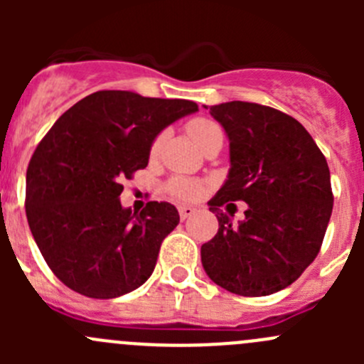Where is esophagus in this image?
Returning <instances> with one entry per match:
<instances>
[{"mask_svg":"<svg viewBox=\"0 0 364 364\" xmlns=\"http://www.w3.org/2000/svg\"><path fill=\"white\" fill-rule=\"evenodd\" d=\"M178 211H179V218L186 220L196 213V208H192V205H179Z\"/></svg>","mask_w":364,"mask_h":364,"instance_id":"34e87169","label":"esophagus"}]
</instances>
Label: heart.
<instances>
[{"mask_svg":"<svg viewBox=\"0 0 364 364\" xmlns=\"http://www.w3.org/2000/svg\"><path fill=\"white\" fill-rule=\"evenodd\" d=\"M186 132H188V135L199 148H204L213 139H223L222 127L216 121L208 119V117H196V119L188 121L186 123ZM161 142H164V135L161 134L153 139L151 146H149V156L151 159L159 156ZM165 188H167L168 196H172L174 199L193 200L200 197V193L204 192V183L199 181V179L185 178V176H174V178L168 179Z\"/></svg>","mask_w":364,"mask_h":364,"instance_id":"b5f03b06","label":"heart"}]
</instances>
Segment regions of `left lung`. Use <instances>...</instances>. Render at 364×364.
<instances>
[{"instance_id": "8db88e82", "label": "left lung", "mask_w": 364, "mask_h": 364, "mask_svg": "<svg viewBox=\"0 0 364 364\" xmlns=\"http://www.w3.org/2000/svg\"><path fill=\"white\" fill-rule=\"evenodd\" d=\"M209 112L229 135L232 167L208 203L218 232L200 248L203 266L232 294L269 296L321 252L333 211L328 161L306 128L278 109L236 100ZM236 200L249 204L240 226L219 209Z\"/></svg>"}]
</instances>
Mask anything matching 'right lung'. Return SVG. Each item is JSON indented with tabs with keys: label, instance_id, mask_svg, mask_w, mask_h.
Here are the masks:
<instances>
[{
	"label": "right lung",
	"instance_id": "1",
	"mask_svg": "<svg viewBox=\"0 0 364 364\" xmlns=\"http://www.w3.org/2000/svg\"><path fill=\"white\" fill-rule=\"evenodd\" d=\"M196 111L190 100L97 91L40 141L26 172V216L47 266L68 289L111 299L151 277L178 209L159 200L141 213L123 209V181L146 168L160 130Z\"/></svg>",
	"mask_w": 364,
	"mask_h": 364
}]
</instances>
